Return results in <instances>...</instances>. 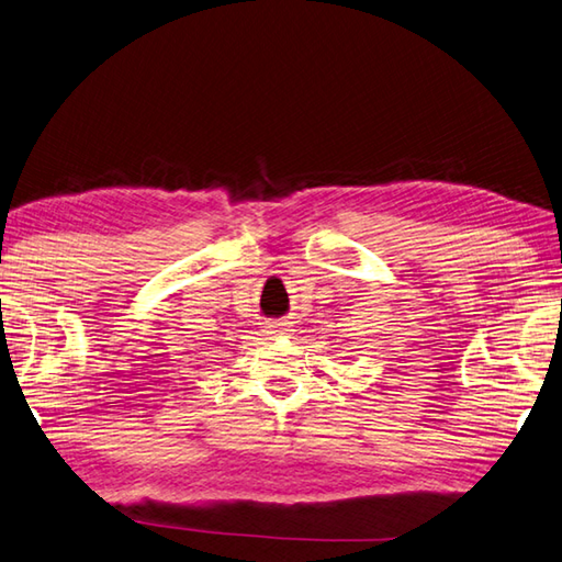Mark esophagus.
Here are the masks:
<instances>
[{
	"instance_id": "34e87169",
	"label": "esophagus",
	"mask_w": 562,
	"mask_h": 562,
	"mask_svg": "<svg viewBox=\"0 0 562 562\" xmlns=\"http://www.w3.org/2000/svg\"><path fill=\"white\" fill-rule=\"evenodd\" d=\"M285 327H289V322H279V319H267V329L271 334H283Z\"/></svg>"
}]
</instances>
